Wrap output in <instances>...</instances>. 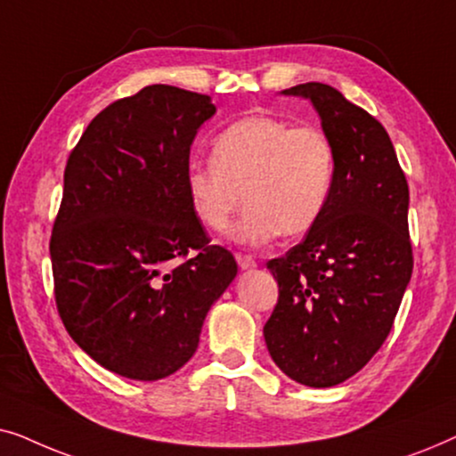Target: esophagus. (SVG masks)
Returning <instances> with one entry per match:
<instances>
[{
	"label": "esophagus",
	"mask_w": 456,
	"mask_h": 456,
	"mask_svg": "<svg viewBox=\"0 0 456 456\" xmlns=\"http://www.w3.org/2000/svg\"><path fill=\"white\" fill-rule=\"evenodd\" d=\"M236 261H239L240 270H253V267H257V261L251 255H236Z\"/></svg>",
	"instance_id": "obj_1"
}]
</instances>
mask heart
Wrapping results in <instances>:
<instances>
[{"mask_svg":"<svg viewBox=\"0 0 456 456\" xmlns=\"http://www.w3.org/2000/svg\"><path fill=\"white\" fill-rule=\"evenodd\" d=\"M334 178L336 153L323 130L251 116L217 134L211 164L191 166L184 189L211 232H226L245 197L236 240L257 247L278 234L309 232L328 208Z\"/></svg>","mask_w":456,"mask_h":456,"instance_id":"1","label":"heart"}]
</instances>
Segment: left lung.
<instances>
[{
	"instance_id": "obj_1",
	"label": "left lung",
	"mask_w": 456,
	"mask_h": 456,
	"mask_svg": "<svg viewBox=\"0 0 456 456\" xmlns=\"http://www.w3.org/2000/svg\"><path fill=\"white\" fill-rule=\"evenodd\" d=\"M282 95L314 103L336 178L303 242L267 261L280 295L264 336L290 379L330 388L363 370L401 307L413 272L409 184L382 124L334 86L305 83Z\"/></svg>"
}]
</instances>
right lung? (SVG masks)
I'll use <instances>...</instances> for the list:
<instances>
[{"label": "right lung", "instance_id": "1", "mask_svg": "<svg viewBox=\"0 0 456 456\" xmlns=\"http://www.w3.org/2000/svg\"><path fill=\"white\" fill-rule=\"evenodd\" d=\"M211 97L151 85L93 118L53 222L55 305L72 340L118 376L153 382L199 346L236 261L209 245L184 178Z\"/></svg>", "mask_w": 456, "mask_h": 456}]
</instances>
